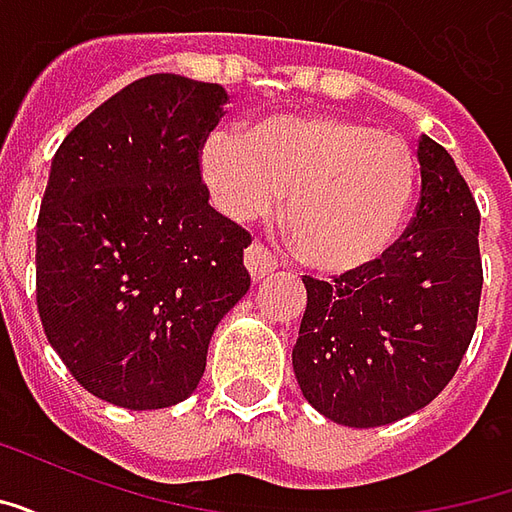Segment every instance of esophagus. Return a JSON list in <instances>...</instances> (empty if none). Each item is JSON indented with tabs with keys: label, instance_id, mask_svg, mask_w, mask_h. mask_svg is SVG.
I'll return each instance as SVG.
<instances>
[{
	"label": "esophagus",
	"instance_id": "esophagus-1",
	"mask_svg": "<svg viewBox=\"0 0 512 512\" xmlns=\"http://www.w3.org/2000/svg\"><path fill=\"white\" fill-rule=\"evenodd\" d=\"M244 266H246V271L252 274V279H255V282H263V279H268L271 274H274L277 260L271 257V252H268L266 246L252 244L244 252Z\"/></svg>",
	"mask_w": 512,
	"mask_h": 512
}]
</instances>
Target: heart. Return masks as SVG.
<instances>
[{
	"instance_id": "obj_1",
	"label": "heart",
	"mask_w": 512,
	"mask_h": 512,
	"mask_svg": "<svg viewBox=\"0 0 512 512\" xmlns=\"http://www.w3.org/2000/svg\"><path fill=\"white\" fill-rule=\"evenodd\" d=\"M213 205L235 222L266 219L282 197L304 263L356 271L395 246L417 194V158L395 134L343 115H279L202 139Z\"/></svg>"
}]
</instances>
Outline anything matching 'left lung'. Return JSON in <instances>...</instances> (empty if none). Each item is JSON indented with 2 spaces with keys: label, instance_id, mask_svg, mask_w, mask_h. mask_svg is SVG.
Returning <instances> with one entry per match:
<instances>
[{
  "label": "left lung",
  "instance_id": "8db88e82",
  "mask_svg": "<svg viewBox=\"0 0 512 512\" xmlns=\"http://www.w3.org/2000/svg\"><path fill=\"white\" fill-rule=\"evenodd\" d=\"M417 216L381 260L304 277L293 373L323 417L378 428L425 408L472 343L483 290L480 211L452 156L419 139Z\"/></svg>",
  "mask_w": 512,
  "mask_h": 512
}]
</instances>
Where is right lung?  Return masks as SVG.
Wrapping results in <instances>:
<instances>
[{"mask_svg":"<svg viewBox=\"0 0 512 512\" xmlns=\"http://www.w3.org/2000/svg\"><path fill=\"white\" fill-rule=\"evenodd\" d=\"M222 84L153 73L84 117L40 202L35 290L79 384L131 411L197 389L213 329L249 290L252 235L208 205L202 139Z\"/></svg>","mask_w":512,"mask_h":512,"instance_id":"1","label":"right lung"}]
</instances>
